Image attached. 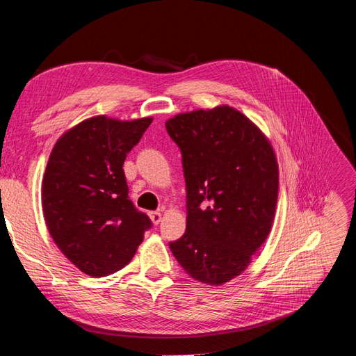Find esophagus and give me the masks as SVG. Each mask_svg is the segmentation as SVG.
<instances>
[{
  "instance_id": "esophagus-1",
  "label": "esophagus",
  "mask_w": 356,
  "mask_h": 356,
  "mask_svg": "<svg viewBox=\"0 0 356 356\" xmlns=\"http://www.w3.org/2000/svg\"><path fill=\"white\" fill-rule=\"evenodd\" d=\"M149 216H150V220H152V222H153V224H159V222H161V220H162V213H161L159 211H156V212H150V213H149Z\"/></svg>"
}]
</instances>
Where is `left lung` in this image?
Wrapping results in <instances>:
<instances>
[{
  "instance_id": "8db88e82",
  "label": "left lung",
  "mask_w": 356,
  "mask_h": 356,
  "mask_svg": "<svg viewBox=\"0 0 356 356\" xmlns=\"http://www.w3.org/2000/svg\"><path fill=\"white\" fill-rule=\"evenodd\" d=\"M181 152L186 232L170 243L194 280L221 286L248 268L272 229L278 162L268 136L229 105L165 122Z\"/></svg>"
}]
</instances>
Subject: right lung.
I'll list each match as a JSON object with an SVG mask.
<instances>
[{
    "label": "right lung",
    "mask_w": 356,
    "mask_h": 356,
    "mask_svg": "<svg viewBox=\"0 0 356 356\" xmlns=\"http://www.w3.org/2000/svg\"><path fill=\"white\" fill-rule=\"evenodd\" d=\"M153 118L90 117L54 145L42 180L51 238L90 277L124 268L152 225L127 197L123 163Z\"/></svg>",
    "instance_id": "add662e5"
}]
</instances>
